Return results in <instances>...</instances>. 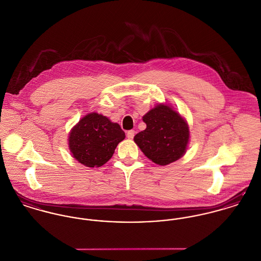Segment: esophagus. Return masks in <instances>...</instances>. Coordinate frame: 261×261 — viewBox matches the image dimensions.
Segmentation results:
<instances>
[{
    "instance_id": "obj_1",
    "label": "esophagus",
    "mask_w": 261,
    "mask_h": 261,
    "mask_svg": "<svg viewBox=\"0 0 261 261\" xmlns=\"http://www.w3.org/2000/svg\"><path fill=\"white\" fill-rule=\"evenodd\" d=\"M126 135H127V138H128V139H133L134 136H135V131H134V130H129Z\"/></svg>"
}]
</instances>
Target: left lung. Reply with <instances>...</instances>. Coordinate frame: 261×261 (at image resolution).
I'll return each instance as SVG.
<instances>
[{
	"instance_id": "8db88e82",
	"label": "left lung",
	"mask_w": 261,
	"mask_h": 261,
	"mask_svg": "<svg viewBox=\"0 0 261 261\" xmlns=\"http://www.w3.org/2000/svg\"><path fill=\"white\" fill-rule=\"evenodd\" d=\"M147 127L134 141L147 158L165 166L180 159L189 143V127L180 114L160 104L144 115Z\"/></svg>"
}]
</instances>
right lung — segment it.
Instances as JSON below:
<instances>
[{
    "label": "right lung",
    "mask_w": 261,
    "mask_h": 261,
    "mask_svg": "<svg viewBox=\"0 0 261 261\" xmlns=\"http://www.w3.org/2000/svg\"><path fill=\"white\" fill-rule=\"evenodd\" d=\"M125 133L119 124L107 117L90 113L84 116L69 134L72 156L86 167H101L113 156Z\"/></svg>",
    "instance_id": "1"
}]
</instances>
